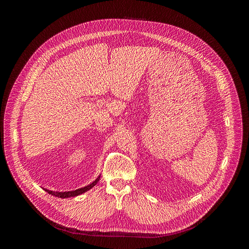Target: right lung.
<instances>
[{
    "mask_svg": "<svg viewBox=\"0 0 249 249\" xmlns=\"http://www.w3.org/2000/svg\"><path fill=\"white\" fill-rule=\"evenodd\" d=\"M100 178L101 176H99L96 178L95 180H93V182L91 184H89L85 187L83 188H80V189H77V190H72V191H64V192H59V191H52V190H48V189H44L46 190L49 194H52L54 195V196H57V197H60V198H66V197H73V196H78V195L80 194H83L85 193L86 191L90 190L93 186H95L97 184V182L100 180Z\"/></svg>",
    "mask_w": 249,
    "mask_h": 249,
    "instance_id": "add662e5",
    "label": "right lung"
}]
</instances>
